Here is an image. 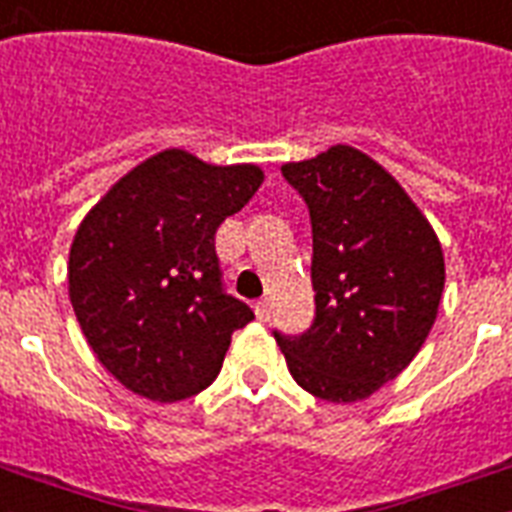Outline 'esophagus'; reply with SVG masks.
<instances>
[{
    "mask_svg": "<svg viewBox=\"0 0 512 512\" xmlns=\"http://www.w3.org/2000/svg\"><path fill=\"white\" fill-rule=\"evenodd\" d=\"M255 312L260 320H268V317H271V301H268V298H260L255 304Z\"/></svg>",
    "mask_w": 512,
    "mask_h": 512,
    "instance_id": "1",
    "label": "esophagus"
}]
</instances>
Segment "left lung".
Masks as SVG:
<instances>
[{"label":"left lung","mask_w":512,"mask_h":512,"mask_svg":"<svg viewBox=\"0 0 512 512\" xmlns=\"http://www.w3.org/2000/svg\"><path fill=\"white\" fill-rule=\"evenodd\" d=\"M282 176L309 208L314 320L274 339L304 391L361 401L426 342L445 287L442 246L399 181L352 146L287 162Z\"/></svg>","instance_id":"left-lung-1"}]
</instances>
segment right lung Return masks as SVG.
<instances>
[{
	"label": "right lung",
	"instance_id": "right-lung-1",
	"mask_svg": "<svg viewBox=\"0 0 512 512\" xmlns=\"http://www.w3.org/2000/svg\"><path fill=\"white\" fill-rule=\"evenodd\" d=\"M263 184L255 165H206L160 151L83 219L70 249V301L116 380L151 401H181L217 380L230 336L255 320L225 290L217 227Z\"/></svg>",
	"mask_w": 512,
	"mask_h": 512
}]
</instances>
